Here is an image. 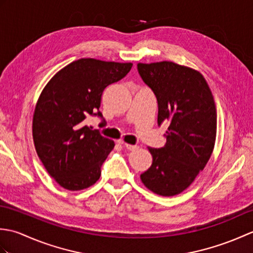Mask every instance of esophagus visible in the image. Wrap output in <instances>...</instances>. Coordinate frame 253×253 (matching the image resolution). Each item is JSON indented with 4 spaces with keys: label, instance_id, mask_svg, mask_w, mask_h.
<instances>
[{
    "label": "esophagus",
    "instance_id": "34e87169",
    "mask_svg": "<svg viewBox=\"0 0 253 253\" xmlns=\"http://www.w3.org/2000/svg\"><path fill=\"white\" fill-rule=\"evenodd\" d=\"M120 143H122L124 147H125L128 151H135V150H137L139 147L138 146H132V144H128V143H125L123 141H120Z\"/></svg>",
    "mask_w": 253,
    "mask_h": 253
}]
</instances>
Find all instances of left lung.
Masks as SVG:
<instances>
[{"label":"left lung","instance_id":"left-lung-1","mask_svg":"<svg viewBox=\"0 0 253 253\" xmlns=\"http://www.w3.org/2000/svg\"><path fill=\"white\" fill-rule=\"evenodd\" d=\"M138 73L158 101V125L169 124L163 148H148L151 168L140 178L157 195L171 197L189 187L211 157L216 107L202 75L173 62L139 63Z\"/></svg>","mask_w":253,"mask_h":253}]
</instances>
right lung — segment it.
<instances>
[{"instance_id": "obj_1", "label": "right lung", "mask_w": 253, "mask_h": 253, "mask_svg": "<svg viewBox=\"0 0 253 253\" xmlns=\"http://www.w3.org/2000/svg\"><path fill=\"white\" fill-rule=\"evenodd\" d=\"M131 63L80 58L53 77L37 102L32 136L47 173L68 190H82L100 178L101 166L115 143L84 120L98 116L104 89L124 78Z\"/></svg>"}]
</instances>
